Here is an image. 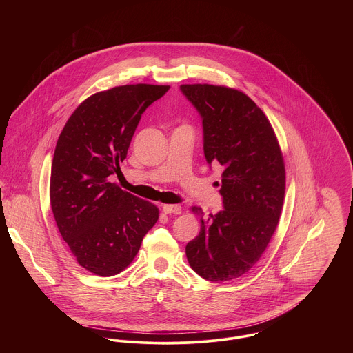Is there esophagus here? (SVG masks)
<instances>
[{
  "label": "esophagus",
  "instance_id": "34e87169",
  "mask_svg": "<svg viewBox=\"0 0 353 353\" xmlns=\"http://www.w3.org/2000/svg\"><path fill=\"white\" fill-rule=\"evenodd\" d=\"M163 212L165 214H179L182 208L179 205H163Z\"/></svg>",
  "mask_w": 353,
  "mask_h": 353
}]
</instances>
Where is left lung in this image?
<instances>
[{
  "mask_svg": "<svg viewBox=\"0 0 353 353\" xmlns=\"http://www.w3.org/2000/svg\"><path fill=\"white\" fill-rule=\"evenodd\" d=\"M181 91L201 114L206 163L223 170L224 205L208 217L192 206L201 230L186 256L205 280H234L258 262L277 228L285 194L283 152L263 111L242 91L212 84H182Z\"/></svg>",
  "mask_w": 353,
  "mask_h": 353,
  "instance_id": "1",
  "label": "left lung"
}]
</instances>
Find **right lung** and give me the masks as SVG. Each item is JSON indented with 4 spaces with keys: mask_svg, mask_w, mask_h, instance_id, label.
Wrapping results in <instances>:
<instances>
[{
    "mask_svg": "<svg viewBox=\"0 0 353 353\" xmlns=\"http://www.w3.org/2000/svg\"><path fill=\"white\" fill-rule=\"evenodd\" d=\"M170 85L128 84L87 98L65 123L52 157L51 210L61 236L88 272L126 269L159 220V208L108 176L121 172L141 114Z\"/></svg>",
    "mask_w": 353,
    "mask_h": 353,
    "instance_id": "1",
    "label": "right lung"
}]
</instances>
